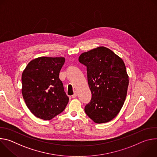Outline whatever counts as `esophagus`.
<instances>
[{
	"label": "esophagus",
	"mask_w": 157,
	"mask_h": 157,
	"mask_svg": "<svg viewBox=\"0 0 157 157\" xmlns=\"http://www.w3.org/2000/svg\"><path fill=\"white\" fill-rule=\"evenodd\" d=\"M77 95H78V93H77L76 91H75V92L74 93V94L72 96V98H76Z\"/></svg>",
	"instance_id": "esophagus-1"
}]
</instances>
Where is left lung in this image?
<instances>
[{"label": "left lung", "mask_w": 157, "mask_h": 157, "mask_svg": "<svg viewBox=\"0 0 157 157\" xmlns=\"http://www.w3.org/2000/svg\"><path fill=\"white\" fill-rule=\"evenodd\" d=\"M79 61L87 68L91 102L85 106L88 117L95 123L113 120L126 98L128 76L122 59L110 49L99 47L82 53Z\"/></svg>", "instance_id": "8db88e82"}]
</instances>
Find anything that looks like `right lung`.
Segmentation results:
<instances>
[{
  "label": "right lung",
  "mask_w": 157,
  "mask_h": 157,
  "mask_svg": "<svg viewBox=\"0 0 157 157\" xmlns=\"http://www.w3.org/2000/svg\"><path fill=\"white\" fill-rule=\"evenodd\" d=\"M64 61V57H38L30 61L22 73V96L29 109L38 118L51 120L68 103L59 78Z\"/></svg>",
  "instance_id": "right-lung-1"
}]
</instances>
